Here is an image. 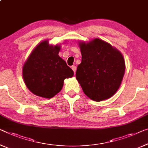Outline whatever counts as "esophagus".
I'll list each match as a JSON object with an SVG mask.
<instances>
[{
	"label": "esophagus",
	"instance_id": "esophagus-1",
	"mask_svg": "<svg viewBox=\"0 0 148 148\" xmlns=\"http://www.w3.org/2000/svg\"><path fill=\"white\" fill-rule=\"evenodd\" d=\"M72 70H73L74 71V73H76V67L75 66H72Z\"/></svg>",
	"mask_w": 148,
	"mask_h": 148
}]
</instances>
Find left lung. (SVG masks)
<instances>
[{"label":"left lung","instance_id":"left-lung-1","mask_svg":"<svg viewBox=\"0 0 148 148\" xmlns=\"http://www.w3.org/2000/svg\"><path fill=\"white\" fill-rule=\"evenodd\" d=\"M82 62L76 78L84 92L92 100L110 98L120 88L125 72L122 54L98 38L80 43Z\"/></svg>","mask_w":148,"mask_h":148}]
</instances>
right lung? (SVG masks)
<instances>
[{"label":"right lung","mask_w":148,"mask_h":148,"mask_svg":"<svg viewBox=\"0 0 148 148\" xmlns=\"http://www.w3.org/2000/svg\"><path fill=\"white\" fill-rule=\"evenodd\" d=\"M60 46H50L47 41L36 46L23 66L25 84L35 95L50 98L62 88L64 80L74 72L58 56Z\"/></svg>","instance_id":"add662e5"}]
</instances>
